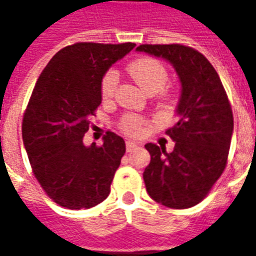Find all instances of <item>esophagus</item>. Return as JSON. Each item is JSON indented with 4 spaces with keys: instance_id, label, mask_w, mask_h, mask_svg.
Wrapping results in <instances>:
<instances>
[{
    "instance_id": "obj_1",
    "label": "esophagus",
    "mask_w": 256,
    "mask_h": 256,
    "mask_svg": "<svg viewBox=\"0 0 256 256\" xmlns=\"http://www.w3.org/2000/svg\"><path fill=\"white\" fill-rule=\"evenodd\" d=\"M137 148V144L136 142H133V141H126V150L128 152H132V150H134Z\"/></svg>"
}]
</instances>
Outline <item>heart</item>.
<instances>
[{"label": "heart", "instance_id": "1", "mask_svg": "<svg viewBox=\"0 0 256 256\" xmlns=\"http://www.w3.org/2000/svg\"><path fill=\"white\" fill-rule=\"evenodd\" d=\"M126 72L148 93L154 94L160 92L168 80V71L160 60L155 58H140L126 66ZM118 86V74L110 70L104 74L100 84L101 98L110 101L114 98ZM166 96V94H164ZM146 126V119L137 114H124L119 120V128L130 136H141Z\"/></svg>", "mask_w": 256, "mask_h": 256}]
</instances>
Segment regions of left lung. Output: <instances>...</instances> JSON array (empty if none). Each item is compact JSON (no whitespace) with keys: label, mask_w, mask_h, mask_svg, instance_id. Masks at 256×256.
<instances>
[{"label":"left lung","mask_w":256,"mask_h":256,"mask_svg":"<svg viewBox=\"0 0 256 256\" xmlns=\"http://www.w3.org/2000/svg\"><path fill=\"white\" fill-rule=\"evenodd\" d=\"M140 52L168 60L181 79L178 122L166 134L174 150L145 145L150 162L144 172L146 192L170 208H189L203 200L222 176L233 133V112L220 75L196 49L180 44L140 45Z\"/></svg>","instance_id":"8db88e82"}]
</instances>
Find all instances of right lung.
<instances>
[{
    "instance_id": "obj_1",
    "label": "right lung",
    "mask_w": 256,
    "mask_h": 256,
    "mask_svg": "<svg viewBox=\"0 0 256 256\" xmlns=\"http://www.w3.org/2000/svg\"><path fill=\"white\" fill-rule=\"evenodd\" d=\"M136 44L76 42L58 50L44 68L23 115L22 134L31 170L54 203L70 210L94 207L108 198L120 159L122 137L84 146L90 118L101 104L108 68Z\"/></svg>"
}]
</instances>
